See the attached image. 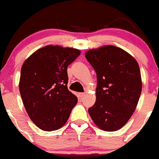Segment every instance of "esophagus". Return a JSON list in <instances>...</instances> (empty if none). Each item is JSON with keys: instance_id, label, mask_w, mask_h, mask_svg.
<instances>
[{"instance_id": "1", "label": "esophagus", "mask_w": 159, "mask_h": 159, "mask_svg": "<svg viewBox=\"0 0 159 159\" xmlns=\"http://www.w3.org/2000/svg\"><path fill=\"white\" fill-rule=\"evenodd\" d=\"M78 95H79V97H80V98H82V97H84L85 93H79V94H78Z\"/></svg>"}]
</instances>
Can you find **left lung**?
<instances>
[{
	"label": "left lung",
	"instance_id": "1",
	"mask_svg": "<svg viewBox=\"0 0 159 159\" xmlns=\"http://www.w3.org/2000/svg\"><path fill=\"white\" fill-rule=\"evenodd\" d=\"M97 73L96 102L88 109L96 125L106 131L120 129L129 120L141 96L139 66L129 53L105 45L85 53Z\"/></svg>",
	"mask_w": 159,
	"mask_h": 159
}]
</instances>
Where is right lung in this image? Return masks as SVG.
<instances>
[{"label":"right lung","mask_w":159,"mask_h":159,"mask_svg":"<svg viewBox=\"0 0 159 159\" xmlns=\"http://www.w3.org/2000/svg\"><path fill=\"white\" fill-rule=\"evenodd\" d=\"M79 49L46 45L31 54L21 66L19 90L33 123L46 131L62 128L77 103L67 87V67Z\"/></svg>","instance_id":"add662e5"}]
</instances>
